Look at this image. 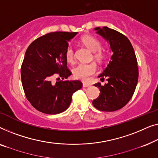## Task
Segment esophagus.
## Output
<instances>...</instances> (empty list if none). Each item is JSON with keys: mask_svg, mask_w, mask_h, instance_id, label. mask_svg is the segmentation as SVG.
Segmentation results:
<instances>
[{"mask_svg": "<svg viewBox=\"0 0 158 158\" xmlns=\"http://www.w3.org/2000/svg\"><path fill=\"white\" fill-rule=\"evenodd\" d=\"M90 84H87V83H83V87H88V86H89Z\"/></svg>", "mask_w": 158, "mask_h": 158, "instance_id": "obj_1", "label": "esophagus"}]
</instances>
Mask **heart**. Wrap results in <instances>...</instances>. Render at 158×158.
Listing matches in <instances>:
<instances>
[{"instance_id":"obj_1","label":"heart","mask_w":158,"mask_h":158,"mask_svg":"<svg viewBox=\"0 0 158 158\" xmlns=\"http://www.w3.org/2000/svg\"><path fill=\"white\" fill-rule=\"evenodd\" d=\"M81 42L88 48L94 52V58L97 61H101L104 58V53L101 50L102 44L99 40L91 35H85L81 39ZM66 59L69 62L72 63L74 61L75 53L72 46H69L65 52ZM97 70V64L92 62L89 64L81 63L77 65L73 69V74L75 78L84 80H88Z\"/></svg>"}]
</instances>
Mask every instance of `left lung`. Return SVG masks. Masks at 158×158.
I'll return each instance as SVG.
<instances>
[{
	"label": "left lung",
	"mask_w": 158,
	"mask_h": 158,
	"mask_svg": "<svg viewBox=\"0 0 158 158\" xmlns=\"http://www.w3.org/2000/svg\"><path fill=\"white\" fill-rule=\"evenodd\" d=\"M94 30L110 44L112 56L99 76L108 82L104 86L94 84L100 93L92 104L100 111L114 112L125 106L134 94L139 75L137 58L130 40L123 34L106 26Z\"/></svg>",
	"instance_id": "1"
}]
</instances>
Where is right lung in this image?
Here are the masks:
<instances>
[{
    "label": "right lung",
    "instance_id": "add662e5",
    "mask_svg": "<svg viewBox=\"0 0 158 158\" xmlns=\"http://www.w3.org/2000/svg\"><path fill=\"white\" fill-rule=\"evenodd\" d=\"M77 32L48 33L32 42L26 50L21 69V81L26 98L38 111L48 114L63 112L72 97L82 87L79 80H66L72 74L67 68L65 52L68 42ZM64 80L53 84L52 76Z\"/></svg>",
    "mask_w": 158,
    "mask_h": 158
}]
</instances>
